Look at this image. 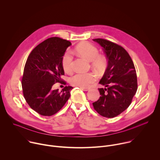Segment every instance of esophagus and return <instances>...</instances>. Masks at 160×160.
<instances>
[{
	"instance_id": "34e87169",
	"label": "esophagus",
	"mask_w": 160,
	"mask_h": 160,
	"mask_svg": "<svg viewBox=\"0 0 160 160\" xmlns=\"http://www.w3.org/2000/svg\"><path fill=\"white\" fill-rule=\"evenodd\" d=\"M82 90H84V91H88V90H89V88H88V87H80Z\"/></svg>"
}]
</instances>
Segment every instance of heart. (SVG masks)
<instances>
[{"mask_svg": "<svg viewBox=\"0 0 160 160\" xmlns=\"http://www.w3.org/2000/svg\"><path fill=\"white\" fill-rule=\"evenodd\" d=\"M76 52L88 61L91 62V65L96 71H102L106 65V58L99 55V49L88 42H83L78 44L75 48ZM73 57L70 52H66L62 58V66L66 73H70L73 70ZM96 76L92 73H78L72 76L70 82L74 86L80 87H88L91 83L96 80Z\"/></svg>", "mask_w": 160, "mask_h": 160, "instance_id": "b5f03b06", "label": "heart"}]
</instances>
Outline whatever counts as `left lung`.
<instances>
[{"instance_id":"obj_1","label":"left lung","mask_w":160,"mask_h":160,"mask_svg":"<svg viewBox=\"0 0 160 160\" xmlns=\"http://www.w3.org/2000/svg\"><path fill=\"white\" fill-rule=\"evenodd\" d=\"M108 59V66L98 88L100 98L92 103L101 116L113 118L119 115L131 104L138 90V79L133 62L126 50L120 45L102 38H95Z\"/></svg>"}]
</instances>
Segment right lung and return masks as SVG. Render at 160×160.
Here are the masks:
<instances>
[{"instance_id":"obj_1","label":"right lung","mask_w":160,"mask_h":160,"mask_svg":"<svg viewBox=\"0 0 160 160\" xmlns=\"http://www.w3.org/2000/svg\"><path fill=\"white\" fill-rule=\"evenodd\" d=\"M72 43L59 37L44 40L33 49L27 60L22 88L24 98L30 108L43 116H52L58 112L70 97L73 88L66 86L59 91L53 89L64 75L62 58Z\"/></svg>"}]
</instances>
